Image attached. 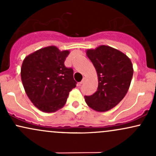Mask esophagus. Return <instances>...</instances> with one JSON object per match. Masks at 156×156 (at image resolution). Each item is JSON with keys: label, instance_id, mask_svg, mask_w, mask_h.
Instances as JSON below:
<instances>
[{"label": "esophagus", "instance_id": "1", "mask_svg": "<svg viewBox=\"0 0 156 156\" xmlns=\"http://www.w3.org/2000/svg\"><path fill=\"white\" fill-rule=\"evenodd\" d=\"M85 80H86V78H83V80H82L81 81H80V83H79V85H81L82 83H83V82L85 81Z\"/></svg>", "mask_w": 156, "mask_h": 156}]
</instances>
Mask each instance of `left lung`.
Segmentation results:
<instances>
[{
	"instance_id": "8db88e82",
	"label": "left lung",
	"mask_w": 156,
	"mask_h": 156,
	"mask_svg": "<svg viewBox=\"0 0 156 156\" xmlns=\"http://www.w3.org/2000/svg\"><path fill=\"white\" fill-rule=\"evenodd\" d=\"M98 77V90L84 96L87 104L97 112H106L116 106L129 89L133 74L131 61L121 51L106 45L87 51Z\"/></svg>"
}]
</instances>
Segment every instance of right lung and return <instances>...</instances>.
Segmentation results:
<instances>
[{
  "mask_svg": "<svg viewBox=\"0 0 156 156\" xmlns=\"http://www.w3.org/2000/svg\"><path fill=\"white\" fill-rule=\"evenodd\" d=\"M69 53L49 46L23 60L20 73L23 87L33 104L42 112L51 113L62 108L69 92L76 87L73 69L64 65Z\"/></svg>",
  "mask_w": 156,
  "mask_h": 156,
  "instance_id": "right-lung-1",
  "label": "right lung"
}]
</instances>
